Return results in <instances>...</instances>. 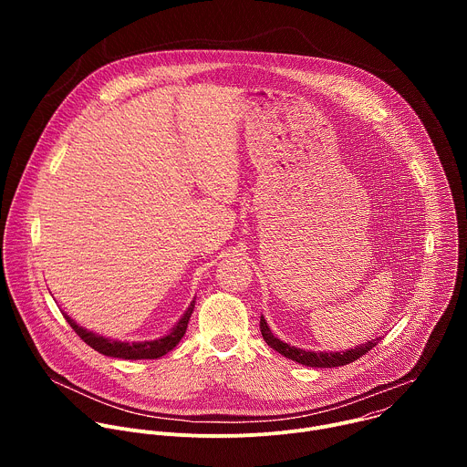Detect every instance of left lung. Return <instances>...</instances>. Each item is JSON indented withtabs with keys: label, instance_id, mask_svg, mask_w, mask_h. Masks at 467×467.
Here are the masks:
<instances>
[{
	"label": "left lung",
	"instance_id": "1",
	"mask_svg": "<svg viewBox=\"0 0 467 467\" xmlns=\"http://www.w3.org/2000/svg\"><path fill=\"white\" fill-rule=\"evenodd\" d=\"M260 332H262V338L265 340L270 348H274L277 353H281L283 357L308 366V368H340L346 366L349 362H355L357 358H360L362 355H366L369 349H373L379 344V338H373L366 344L357 346L355 349H346V351H337V353H328V351H305L299 349L296 346H290L283 340H279L277 337H274V332L268 325V321L264 319V316H260Z\"/></svg>",
	"mask_w": 467,
	"mask_h": 467
}]
</instances>
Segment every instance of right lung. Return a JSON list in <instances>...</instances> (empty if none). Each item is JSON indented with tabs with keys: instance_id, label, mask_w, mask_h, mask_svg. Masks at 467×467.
Wrapping results in <instances>:
<instances>
[{
	"instance_id": "obj_1",
	"label": "right lung",
	"mask_w": 467,
	"mask_h": 467,
	"mask_svg": "<svg viewBox=\"0 0 467 467\" xmlns=\"http://www.w3.org/2000/svg\"><path fill=\"white\" fill-rule=\"evenodd\" d=\"M193 305L195 299L188 305L186 312L181 316V319L170 328V332H166L164 337L155 338V340H144V342H121L116 338H109L103 335H98L94 330H88L85 327H79L68 314H64L66 321L70 323V327L78 332L81 337V340L85 344H88L94 351L105 355V357H112V358H123V360H153V358H161L166 353H170L184 337L186 327H188V319L193 312Z\"/></svg>"
}]
</instances>
